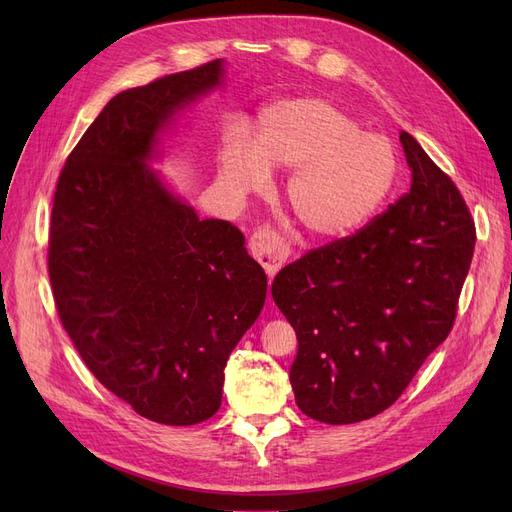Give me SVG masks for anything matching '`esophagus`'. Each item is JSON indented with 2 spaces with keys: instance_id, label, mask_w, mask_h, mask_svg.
Here are the masks:
<instances>
[{
  "instance_id": "34e87169",
  "label": "esophagus",
  "mask_w": 512,
  "mask_h": 512,
  "mask_svg": "<svg viewBox=\"0 0 512 512\" xmlns=\"http://www.w3.org/2000/svg\"><path fill=\"white\" fill-rule=\"evenodd\" d=\"M251 255L261 263L267 276H276L290 257V245L284 236L272 228H259L249 240Z\"/></svg>"
}]
</instances>
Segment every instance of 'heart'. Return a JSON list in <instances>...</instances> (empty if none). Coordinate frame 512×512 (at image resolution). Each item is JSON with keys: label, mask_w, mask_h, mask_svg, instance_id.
<instances>
[{"label": "heart", "mask_w": 512, "mask_h": 512, "mask_svg": "<svg viewBox=\"0 0 512 512\" xmlns=\"http://www.w3.org/2000/svg\"><path fill=\"white\" fill-rule=\"evenodd\" d=\"M270 170H292L286 203L315 240H340L361 230L386 203L396 182L392 143L321 97L267 105L251 145L230 141L220 153V178L236 197L261 193Z\"/></svg>", "instance_id": "1"}]
</instances>
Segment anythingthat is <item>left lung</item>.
<instances>
[{
    "mask_svg": "<svg viewBox=\"0 0 512 512\" xmlns=\"http://www.w3.org/2000/svg\"><path fill=\"white\" fill-rule=\"evenodd\" d=\"M400 143L411 191L272 284L299 340L294 398L321 423H357L394 405L452 330L469 274L475 224L465 199L409 132Z\"/></svg>",
    "mask_w": 512,
    "mask_h": 512,
    "instance_id": "8db88e82",
    "label": "left lung"
}]
</instances>
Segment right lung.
<instances>
[{"mask_svg": "<svg viewBox=\"0 0 512 512\" xmlns=\"http://www.w3.org/2000/svg\"><path fill=\"white\" fill-rule=\"evenodd\" d=\"M222 80L213 60L118 93L53 195L47 263L62 326L107 390L164 425L220 409L226 361L267 292L242 232L199 220L149 166L174 116Z\"/></svg>", "mask_w": 512, "mask_h": 512, "instance_id": "right-lung-1", "label": "right lung"}]
</instances>
